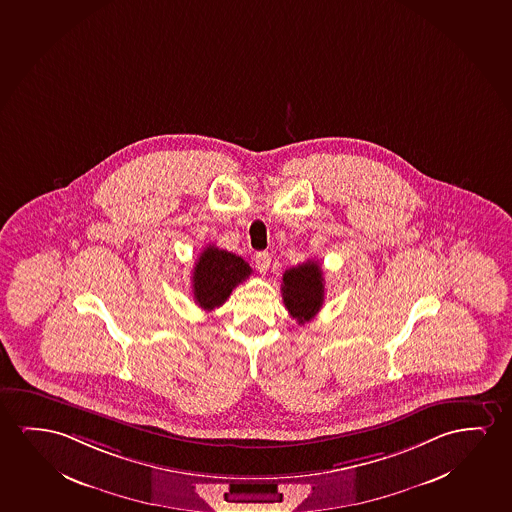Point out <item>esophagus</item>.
Wrapping results in <instances>:
<instances>
[{
	"mask_svg": "<svg viewBox=\"0 0 512 512\" xmlns=\"http://www.w3.org/2000/svg\"><path fill=\"white\" fill-rule=\"evenodd\" d=\"M254 261H256V268L260 270L261 274H265L267 272L268 267H270V254L268 252H258L256 256H254Z\"/></svg>",
	"mask_w": 512,
	"mask_h": 512,
	"instance_id": "1",
	"label": "esophagus"
}]
</instances>
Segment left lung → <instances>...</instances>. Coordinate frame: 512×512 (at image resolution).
<instances>
[{"label":"left lung","instance_id":"left-lung-1","mask_svg":"<svg viewBox=\"0 0 512 512\" xmlns=\"http://www.w3.org/2000/svg\"><path fill=\"white\" fill-rule=\"evenodd\" d=\"M282 300L298 324L316 316L324 302L323 270L317 261L307 260L282 275Z\"/></svg>","mask_w":512,"mask_h":512}]
</instances>
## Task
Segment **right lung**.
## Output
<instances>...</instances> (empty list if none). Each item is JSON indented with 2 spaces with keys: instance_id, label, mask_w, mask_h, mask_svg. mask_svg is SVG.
I'll return each mask as SVG.
<instances>
[{
  "instance_id": "obj_1",
  "label": "right lung",
  "mask_w": 512,
  "mask_h": 512,
  "mask_svg": "<svg viewBox=\"0 0 512 512\" xmlns=\"http://www.w3.org/2000/svg\"><path fill=\"white\" fill-rule=\"evenodd\" d=\"M252 274L247 261L233 252L207 245L193 268V295L203 310L221 307L231 291Z\"/></svg>"
}]
</instances>
